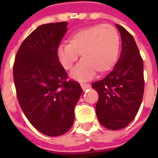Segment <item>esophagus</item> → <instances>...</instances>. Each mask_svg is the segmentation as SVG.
Segmentation results:
<instances>
[{
	"label": "esophagus",
	"mask_w": 158,
	"mask_h": 158,
	"mask_svg": "<svg viewBox=\"0 0 158 158\" xmlns=\"http://www.w3.org/2000/svg\"><path fill=\"white\" fill-rule=\"evenodd\" d=\"M80 85H81V87H82V89H84V90L90 87V85H89V84H84V83H81Z\"/></svg>",
	"instance_id": "obj_1"
}]
</instances>
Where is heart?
<instances>
[{
	"label": "heart",
	"instance_id": "1",
	"mask_svg": "<svg viewBox=\"0 0 158 158\" xmlns=\"http://www.w3.org/2000/svg\"><path fill=\"white\" fill-rule=\"evenodd\" d=\"M120 47L117 29L111 25H94L80 29L69 36V44H61L56 55L62 68L72 69L79 57L83 58L71 73V78L79 81L91 79L96 73H104L116 63Z\"/></svg>",
	"mask_w": 158,
	"mask_h": 158
}]
</instances>
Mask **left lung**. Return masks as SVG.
<instances>
[{"label": "left lung", "mask_w": 158, "mask_h": 158, "mask_svg": "<svg viewBox=\"0 0 158 158\" xmlns=\"http://www.w3.org/2000/svg\"><path fill=\"white\" fill-rule=\"evenodd\" d=\"M122 39L118 61L109 74L93 83L99 99L96 113L106 129H123L132 122L142 102L144 93L143 61L133 36L116 24Z\"/></svg>", "instance_id": "left-lung-1"}]
</instances>
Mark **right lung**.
Returning a JSON list of instances; mask_svg holds the SVG:
<instances>
[{
    "label": "right lung",
    "mask_w": 158,
    "mask_h": 158,
    "mask_svg": "<svg viewBox=\"0 0 158 158\" xmlns=\"http://www.w3.org/2000/svg\"><path fill=\"white\" fill-rule=\"evenodd\" d=\"M68 23L39 26L19 47L13 79L19 105L37 130L48 136L62 135L74 121V107L83 90L68 74L56 55Z\"/></svg>",
    "instance_id": "obj_1"
}]
</instances>
